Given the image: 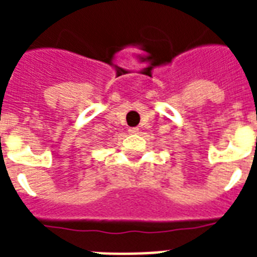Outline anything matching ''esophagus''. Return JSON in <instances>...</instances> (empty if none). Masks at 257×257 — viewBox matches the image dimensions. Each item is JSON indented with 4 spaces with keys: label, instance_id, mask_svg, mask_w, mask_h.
Listing matches in <instances>:
<instances>
[{
    "label": "esophagus",
    "instance_id": "34e87169",
    "mask_svg": "<svg viewBox=\"0 0 257 257\" xmlns=\"http://www.w3.org/2000/svg\"><path fill=\"white\" fill-rule=\"evenodd\" d=\"M128 132H129V133H137V132H139V128H137V126H133V128H129V129H128Z\"/></svg>",
    "mask_w": 257,
    "mask_h": 257
}]
</instances>
